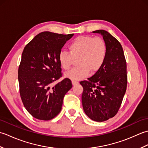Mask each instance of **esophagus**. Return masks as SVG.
I'll list each match as a JSON object with an SVG mask.
<instances>
[{
	"mask_svg": "<svg viewBox=\"0 0 148 148\" xmlns=\"http://www.w3.org/2000/svg\"><path fill=\"white\" fill-rule=\"evenodd\" d=\"M79 84V82H78V81H72V84H73V86L76 85V84Z\"/></svg>",
	"mask_w": 148,
	"mask_h": 148,
	"instance_id": "34e87169",
	"label": "esophagus"
}]
</instances>
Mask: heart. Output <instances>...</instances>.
<instances>
[{"label":"heart","instance_id":"1","mask_svg":"<svg viewBox=\"0 0 148 148\" xmlns=\"http://www.w3.org/2000/svg\"><path fill=\"white\" fill-rule=\"evenodd\" d=\"M69 52L61 51L58 61L64 70H69L76 59V67L65 73V76L77 81L82 79L92 73L99 71L107 56V46L100 37L81 36L75 38L69 44Z\"/></svg>","mask_w":148,"mask_h":148}]
</instances>
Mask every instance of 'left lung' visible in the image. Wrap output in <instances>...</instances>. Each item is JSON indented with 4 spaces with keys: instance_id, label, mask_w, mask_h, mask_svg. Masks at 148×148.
I'll use <instances>...</instances> for the list:
<instances>
[{
    "instance_id": "left-lung-1",
    "label": "left lung",
    "mask_w": 148,
    "mask_h": 148,
    "mask_svg": "<svg viewBox=\"0 0 148 148\" xmlns=\"http://www.w3.org/2000/svg\"><path fill=\"white\" fill-rule=\"evenodd\" d=\"M100 34L107 46V56L102 67L88 80L83 87L82 103L84 112L92 120L104 121L117 114L127 86V62L121 44L103 30Z\"/></svg>"
}]
</instances>
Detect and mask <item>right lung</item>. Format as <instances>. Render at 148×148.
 Returning a JSON list of instances; mask_svg holds the SVG:
<instances>
[{
	"label": "right lung",
	"instance_id": "1",
	"mask_svg": "<svg viewBox=\"0 0 148 148\" xmlns=\"http://www.w3.org/2000/svg\"><path fill=\"white\" fill-rule=\"evenodd\" d=\"M73 36L42 32L27 44L22 53L18 68L20 94L24 107L36 119L47 121L57 116L65 95L72 87L67 77L55 86L53 83L62 77L58 55Z\"/></svg>",
	"mask_w": 148,
	"mask_h": 148
}]
</instances>
